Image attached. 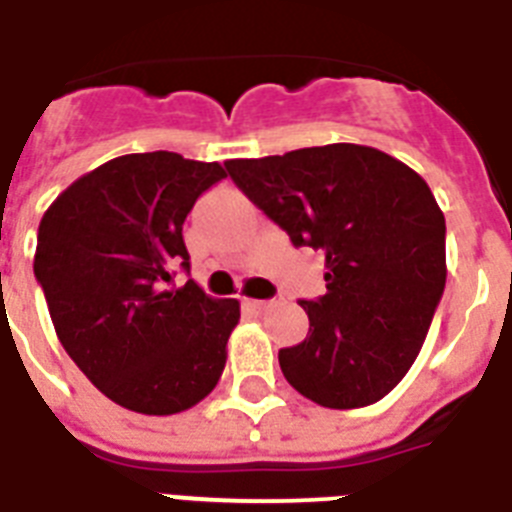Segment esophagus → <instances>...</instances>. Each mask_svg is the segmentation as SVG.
I'll list each match as a JSON object with an SVG mask.
<instances>
[{"mask_svg": "<svg viewBox=\"0 0 512 512\" xmlns=\"http://www.w3.org/2000/svg\"><path fill=\"white\" fill-rule=\"evenodd\" d=\"M276 305V299H249L244 297V307H249L252 313H263V310H268V307Z\"/></svg>", "mask_w": 512, "mask_h": 512, "instance_id": "1", "label": "esophagus"}]
</instances>
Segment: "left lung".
<instances>
[{
  "instance_id": "obj_1",
  "label": "left lung",
  "mask_w": 512,
  "mask_h": 512,
  "mask_svg": "<svg viewBox=\"0 0 512 512\" xmlns=\"http://www.w3.org/2000/svg\"><path fill=\"white\" fill-rule=\"evenodd\" d=\"M226 168L294 247L326 255V294L299 302L310 318L305 342L278 352L286 381L331 410L386 397L421 352L447 281V228L429 184L363 144Z\"/></svg>"
}]
</instances>
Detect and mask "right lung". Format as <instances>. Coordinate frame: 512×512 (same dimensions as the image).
Listing matches in <instances>:
<instances>
[{
	"mask_svg": "<svg viewBox=\"0 0 512 512\" xmlns=\"http://www.w3.org/2000/svg\"><path fill=\"white\" fill-rule=\"evenodd\" d=\"M220 178V162L176 152L123 155L83 173L39 223L33 273L57 339L115 405L184 413L213 392L239 323L236 299H215L189 270L184 220Z\"/></svg>",
	"mask_w": 512,
	"mask_h": 512,
	"instance_id": "1",
	"label": "right lung"
}]
</instances>
